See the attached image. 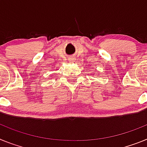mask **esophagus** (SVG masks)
<instances>
[{
  "label": "esophagus",
  "mask_w": 147,
  "mask_h": 147,
  "mask_svg": "<svg viewBox=\"0 0 147 147\" xmlns=\"http://www.w3.org/2000/svg\"><path fill=\"white\" fill-rule=\"evenodd\" d=\"M68 59H69V61L70 63H74V62L75 61V60H76V58H74V57H69Z\"/></svg>",
  "instance_id": "1"
}]
</instances>
